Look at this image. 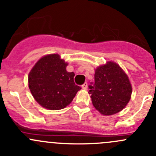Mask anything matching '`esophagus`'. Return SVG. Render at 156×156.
<instances>
[{"mask_svg":"<svg viewBox=\"0 0 156 156\" xmlns=\"http://www.w3.org/2000/svg\"><path fill=\"white\" fill-rule=\"evenodd\" d=\"M81 87H82L83 89H84V90H86V89H87V82H85L84 84H82V86H81Z\"/></svg>","mask_w":156,"mask_h":156,"instance_id":"1","label":"esophagus"}]
</instances>
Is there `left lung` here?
<instances>
[{"label":"left lung","mask_w":156,"mask_h":156,"mask_svg":"<svg viewBox=\"0 0 156 156\" xmlns=\"http://www.w3.org/2000/svg\"><path fill=\"white\" fill-rule=\"evenodd\" d=\"M89 85L92 104L105 116L121 111L129 103L132 86L127 75L118 64L107 62L95 69L94 83Z\"/></svg>","instance_id":"left-lung-1"}]
</instances>
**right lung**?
Returning a JSON list of instances; mask_svg holds the SVG:
<instances>
[{"mask_svg":"<svg viewBox=\"0 0 156 156\" xmlns=\"http://www.w3.org/2000/svg\"><path fill=\"white\" fill-rule=\"evenodd\" d=\"M58 54L42 57L28 76L29 88L34 99L48 110L63 109L72 101L81 87L74 82V72Z\"/></svg>","mask_w":156,"mask_h":156,"instance_id":"add662e5","label":"right lung"}]
</instances>
